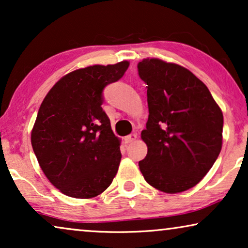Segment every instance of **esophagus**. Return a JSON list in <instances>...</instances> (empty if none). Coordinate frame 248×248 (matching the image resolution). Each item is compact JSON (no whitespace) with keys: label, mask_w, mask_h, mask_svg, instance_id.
<instances>
[{"label":"esophagus","mask_w":248,"mask_h":248,"mask_svg":"<svg viewBox=\"0 0 248 248\" xmlns=\"http://www.w3.org/2000/svg\"><path fill=\"white\" fill-rule=\"evenodd\" d=\"M137 139H138L137 133H132L130 135H127V137H125L124 138V141H125V143H131V142L135 141V140H137Z\"/></svg>","instance_id":"esophagus-1"}]
</instances>
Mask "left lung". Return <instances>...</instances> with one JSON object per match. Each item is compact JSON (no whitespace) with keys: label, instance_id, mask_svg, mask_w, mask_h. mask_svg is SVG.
<instances>
[{"label":"left lung","instance_id":"left-lung-1","mask_svg":"<svg viewBox=\"0 0 248 248\" xmlns=\"http://www.w3.org/2000/svg\"><path fill=\"white\" fill-rule=\"evenodd\" d=\"M138 69L148 84L149 107L147 128L141 132L148 154L139 167L159 191H187L221 151L222 111L208 87L184 66L148 57Z\"/></svg>","mask_w":248,"mask_h":248}]
</instances>
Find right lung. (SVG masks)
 Returning <instances> with one entry per match:
<instances>
[{
    "label": "right lung",
    "instance_id": "1",
    "mask_svg": "<svg viewBox=\"0 0 248 248\" xmlns=\"http://www.w3.org/2000/svg\"><path fill=\"white\" fill-rule=\"evenodd\" d=\"M130 62L90 65L67 73L40 105L31 145L47 179L63 194L91 199L111 184L121 140L101 108L104 88L120 80Z\"/></svg>",
    "mask_w": 248,
    "mask_h": 248
}]
</instances>
